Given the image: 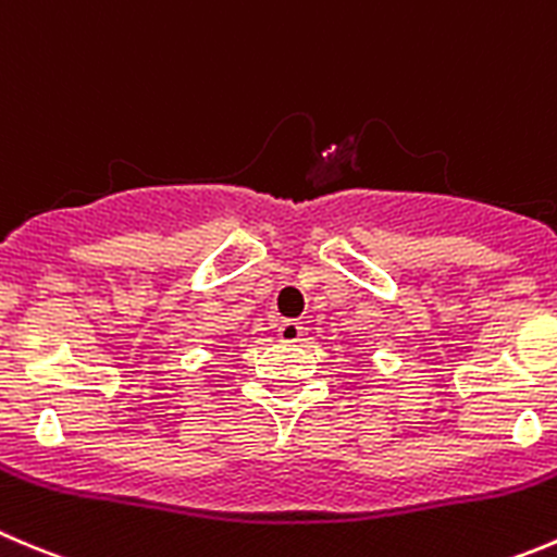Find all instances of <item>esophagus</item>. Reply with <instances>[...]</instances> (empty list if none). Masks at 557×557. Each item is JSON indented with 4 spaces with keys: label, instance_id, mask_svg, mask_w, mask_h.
Listing matches in <instances>:
<instances>
[{
    "label": "esophagus",
    "instance_id": "esophagus-1",
    "mask_svg": "<svg viewBox=\"0 0 557 557\" xmlns=\"http://www.w3.org/2000/svg\"><path fill=\"white\" fill-rule=\"evenodd\" d=\"M277 337L283 339V343H299V339L305 337V326H301L299 321H283L277 326Z\"/></svg>",
    "mask_w": 557,
    "mask_h": 557
}]
</instances>
